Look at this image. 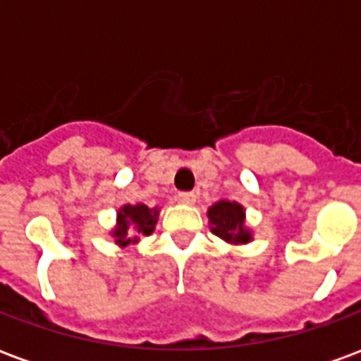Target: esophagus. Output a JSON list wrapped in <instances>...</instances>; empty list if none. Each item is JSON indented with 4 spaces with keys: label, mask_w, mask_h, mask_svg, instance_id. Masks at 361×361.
I'll list each match as a JSON object with an SVG mask.
<instances>
[{
    "label": "esophagus",
    "mask_w": 361,
    "mask_h": 361,
    "mask_svg": "<svg viewBox=\"0 0 361 361\" xmlns=\"http://www.w3.org/2000/svg\"><path fill=\"white\" fill-rule=\"evenodd\" d=\"M176 199H178V203H183V204H193L197 201V195L195 193H178V197H176Z\"/></svg>",
    "instance_id": "obj_1"
}]
</instances>
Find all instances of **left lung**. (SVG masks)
Here are the masks:
<instances>
[{
  "label": "left lung",
  "instance_id": "8db88e82",
  "mask_svg": "<svg viewBox=\"0 0 361 361\" xmlns=\"http://www.w3.org/2000/svg\"><path fill=\"white\" fill-rule=\"evenodd\" d=\"M207 219L212 234L230 245H245L253 242V230L245 224V209L238 201L220 199L209 207Z\"/></svg>",
  "mask_w": 361,
  "mask_h": 361
}]
</instances>
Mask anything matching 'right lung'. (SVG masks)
Masks as SVG:
<instances>
[{"instance_id":"add662e5","label":"right lung","mask_w":361,"mask_h":361,"mask_svg":"<svg viewBox=\"0 0 361 361\" xmlns=\"http://www.w3.org/2000/svg\"><path fill=\"white\" fill-rule=\"evenodd\" d=\"M160 209H150L147 204H123L116 211V224L110 230L114 243L118 247H131L141 242V238L154 232Z\"/></svg>"}]
</instances>
